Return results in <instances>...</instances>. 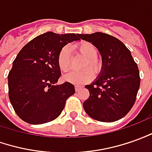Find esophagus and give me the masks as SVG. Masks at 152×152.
<instances>
[{
	"label": "esophagus",
	"mask_w": 152,
	"mask_h": 152,
	"mask_svg": "<svg viewBox=\"0 0 152 152\" xmlns=\"http://www.w3.org/2000/svg\"><path fill=\"white\" fill-rule=\"evenodd\" d=\"M81 88H82V87H81V86H78V85H75V91H76V92H78V91L81 89Z\"/></svg>",
	"instance_id": "34e87169"
}]
</instances>
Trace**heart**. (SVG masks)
Instances as JSON below:
<instances>
[{"instance_id":"1","label":"heart","mask_w":152,"mask_h":152,"mask_svg":"<svg viewBox=\"0 0 152 152\" xmlns=\"http://www.w3.org/2000/svg\"><path fill=\"white\" fill-rule=\"evenodd\" d=\"M75 48L80 54L86 57V59L83 64V68L89 67L92 70L83 69L79 71H70L64 75V79L66 82L80 85L91 81L94 78V73L97 75L100 74L103 68V64L102 60L97 57L98 51L94 44L84 41L77 44ZM57 63L61 71L66 72L69 70L71 64V52L69 46H64L59 50L57 57Z\"/></svg>"}]
</instances>
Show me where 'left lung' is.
Instances as JSON below:
<instances>
[{"label":"left lung","instance_id":"obj_1","mask_svg":"<svg viewBox=\"0 0 152 152\" xmlns=\"http://www.w3.org/2000/svg\"><path fill=\"white\" fill-rule=\"evenodd\" d=\"M79 37L98 48L103 64L98 79L85 86L89 98L83 102V108L97 121H118L130 112L136 102L141 82L137 64L130 50L114 36L96 32Z\"/></svg>","mask_w":152,"mask_h":152}]
</instances>
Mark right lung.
Returning a JSON list of instances; mask_svg holds the SVG:
<instances>
[{
  "label": "right lung",
  "instance_id": "obj_1",
  "mask_svg": "<svg viewBox=\"0 0 152 152\" xmlns=\"http://www.w3.org/2000/svg\"><path fill=\"white\" fill-rule=\"evenodd\" d=\"M79 36L46 32L19 52L8 74V94L15 113L23 121L38 125L61 114L67 98L75 89L69 82L54 85L61 76L57 57L64 46L80 39Z\"/></svg>",
  "mask_w": 152,
  "mask_h": 152
}]
</instances>
